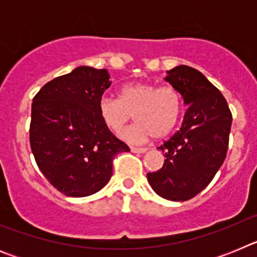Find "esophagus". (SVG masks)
<instances>
[{"instance_id":"esophagus-1","label":"esophagus","mask_w":257,"mask_h":257,"mask_svg":"<svg viewBox=\"0 0 257 257\" xmlns=\"http://www.w3.org/2000/svg\"><path fill=\"white\" fill-rule=\"evenodd\" d=\"M130 149L133 153H145V152L148 151V148H136V147H131Z\"/></svg>"}]
</instances>
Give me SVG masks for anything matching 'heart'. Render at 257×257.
I'll list each match as a JSON object with an SVG mask.
<instances>
[{"label": "heart", "mask_w": 257, "mask_h": 257, "mask_svg": "<svg viewBox=\"0 0 257 257\" xmlns=\"http://www.w3.org/2000/svg\"><path fill=\"white\" fill-rule=\"evenodd\" d=\"M183 96L172 85L131 82L119 88L118 97L104 95L97 101V112L112 133L123 130L134 113L135 123L121 134L128 143L142 144L153 136L165 138L178 124L183 113Z\"/></svg>", "instance_id": "obj_1"}]
</instances>
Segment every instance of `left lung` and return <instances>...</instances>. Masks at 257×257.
Segmentation results:
<instances>
[{
    "label": "left lung",
    "mask_w": 257,
    "mask_h": 257,
    "mask_svg": "<svg viewBox=\"0 0 257 257\" xmlns=\"http://www.w3.org/2000/svg\"><path fill=\"white\" fill-rule=\"evenodd\" d=\"M166 81L181 92L188 106L180 130L161 145L162 169L148 172L151 187L162 198L183 202L205 189L225 160L231 113L225 97L199 70L179 65Z\"/></svg>",
    "instance_id": "8db88e82"
}]
</instances>
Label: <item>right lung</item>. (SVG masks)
<instances>
[{
  "label": "right lung",
  "mask_w": 257,
  "mask_h": 257,
  "mask_svg": "<svg viewBox=\"0 0 257 257\" xmlns=\"http://www.w3.org/2000/svg\"><path fill=\"white\" fill-rule=\"evenodd\" d=\"M109 78L106 69L82 65L47 82L33 97L32 153L45 178L68 197L99 192L112 176L114 157L130 152L97 112Z\"/></svg>",
  "instance_id": "obj_1"
}]
</instances>
